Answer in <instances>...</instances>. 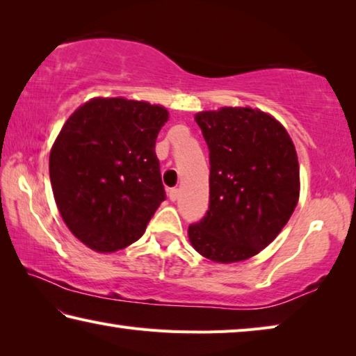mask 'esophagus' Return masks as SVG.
I'll return each instance as SVG.
<instances>
[{
  "label": "esophagus",
  "mask_w": 356,
  "mask_h": 356,
  "mask_svg": "<svg viewBox=\"0 0 356 356\" xmlns=\"http://www.w3.org/2000/svg\"><path fill=\"white\" fill-rule=\"evenodd\" d=\"M178 195H179V191L177 189V188H173V189H170L168 191V198H170L172 202H175L178 198Z\"/></svg>",
  "instance_id": "esophagus-1"
}]
</instances>
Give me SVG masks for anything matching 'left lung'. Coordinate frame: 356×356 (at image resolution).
Segmentation results:
<instances>
[{
	"label": "left lung",
	"instance_id": "left-lung-1",
	"mask_svg": "<svg viewBox=\"0 0 356 356\" xmlns=\"http://www.w3.org/2000/svg\"><path fill=\"white\" fill-rule=\"evenodd\" d=\"M195 122L209 149V208L189 225L191 244L216 263L248 259L277 238L297 207L294 143L258 109L198 112Z\"/></svg>",
	"mask_w": 356,
	"mask_h": 356
}]
</instances>
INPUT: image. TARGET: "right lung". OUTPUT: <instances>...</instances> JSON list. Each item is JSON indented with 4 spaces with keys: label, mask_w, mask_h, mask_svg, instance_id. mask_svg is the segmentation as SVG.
<instances>
[{
    "label": "right lung",
    "mask_w": 356,
    "mask_h": 356,
    "mask_svg": "<svg viewBox=\"0 0 356 356\" xmlns=\"http://www.w3.org/2000/svg\"><path fill=\"white\" fill-rule=\"evenodd\" d=\"M168 120L162 106L93 98L62 127L49 179L62 219L92 250L128 247L165 200L154 145Z\"/></svg>",
    "instance_id": "1"
}]
</instances>
